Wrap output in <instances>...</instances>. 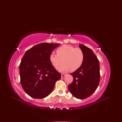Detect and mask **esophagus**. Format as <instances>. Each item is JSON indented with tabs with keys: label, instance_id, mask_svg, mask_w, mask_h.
I'll return each mask as SVG.
<instances>
[{
	"label": "esophagus",
	"instance_id": "34e87169",
	"mask_svg": "<svg viewBox=\"0 0 122 122\" xmlns=\"http://www.w3.org/2000/svg\"><path fill=\"white\" fill-rule=\"evenodd\" d=\"M66 75V74L63 73V74H61V77H65Z\"/></svg>",
	"mask_w": 122,
	"mask_h": 122
}]
</instances>
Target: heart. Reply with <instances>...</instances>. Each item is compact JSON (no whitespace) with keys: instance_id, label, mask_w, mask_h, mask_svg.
I'll list each match as a JSON object with an SVG mask.
<instances>
[{"instance_id":"heart-1","label":"heart","mask_w":122,"mask_h":122,"mask_svg":"<svg viewBox=\"0 0 122 122\" xmlns=\"http://www.w3.org/2000/svg\"><path fill=\"white\" fill-rule=\"evenodd\" d=\"M56 54L51 53L50 61L55 68H58L61 72L70 71L73 72L77 70L82 65L84 55L83 51L79 48H75L68 45H64L59 47L56 50Z\"/></svg>"}]
</instances>
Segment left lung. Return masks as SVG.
<instances>
[{
	"mask_svg": "<svg viewBox=\"0 0 122 122\" xmlns=\"http://www.w3.org/2000/svg\"><path fill=\"white\" fill-rule=\"evenodd\" d=\"M84 59L81 66L72 75L73 82L68 86L71 94L78 99H85L92 95L97 89L100 81L99 61L93 51L81 44Z\"/></svg>",
	"mask_w": 122,
	"mask_h": 122,
	"instance_id": "1",
	"label": "left lung"
}]
</instances>
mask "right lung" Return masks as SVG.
I'll list each match as a JSON object with an SVG mask.
<instances>
[{"label": "right lung", "mask_w": 122, "mask_h": 122, "mask_svg": "<svg viewBox=\"0 0 122 122\" xmlns=\"http://www.w3.org/2000/svg\"><path fill=\"white\" fill-rule=\"evenodd\" d=\"M60 44L41 43L25 53L19 66L20 81L25 92L35 98H43L53 91L61 78L50 61V55Z\"/></svg>", "instance_id": "right-lung-1"}]
</instances>
